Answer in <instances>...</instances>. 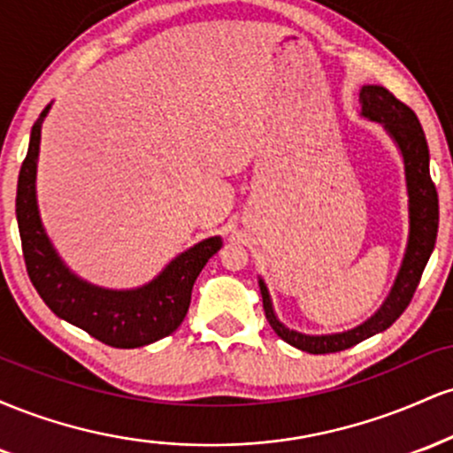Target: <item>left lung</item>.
Listing matches in <instances>:
<instances>
[{
  "label": "left lung",
  "instance_id": "1",
  "mask_svg": "<svg viewBox=\"0 0 453 453\" xmlns=\"http://www.w3.org/2000/svg\"><path fill=\"white\" fill-rule=\"evenodd\" d=\"M360 104L362 117L368 119V121L381 123L388 136L398 147L400 157H403L409 197L407 247H404L403 262H400L392 289H389L388 298L383 300L381 306L375 311V315L368 317L364 324L351 327V330L336 332V334H303V332L292 330L283 321H279L266 283H264L262 277H257L270 327L285 342L306 353H336L349 349L357 342L388 330L404 313L411 298H413L426 264L433 256L436 232H439V196H436V187L430 179L428 142H426L424 129L419 126L415 112L411 111L407 104L396 100L386 87L379 85H364L360 89Z\"/></svg>",
  "mask_w": 453,
  "mask_h": 453
}]
</instances>
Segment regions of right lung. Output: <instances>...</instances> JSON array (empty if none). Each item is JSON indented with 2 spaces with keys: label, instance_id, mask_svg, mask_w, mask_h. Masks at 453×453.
I'll list each match as a JSON object with an SVG mask.
<instances>
[{
  "label": "right lung",
  "instance_id": "1",
  "mask_svg": "<svg viewBox=\"0 0 453 453\" xmlns=\"http://www.w3.org/2000/svg\"><path fill=\"white\" fill-rule=\"evenodd\" d=\"M49 111L50 104L31 127L27 157L20 165L17 185L19 234L31 283L57 317L111 347L136 349L173 334L183 324L197 274L221 249V236L189 247L153 280L134 289L100 288L72 273L46 236L35 197L40 134Z\"/></svg>",
  "mask_w": 453,
  "mask_h": 453
}]
</instances>
